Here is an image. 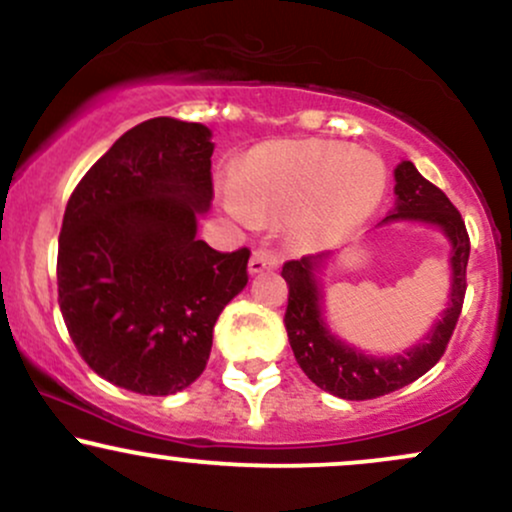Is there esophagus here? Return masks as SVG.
Here are the masks:
<instances>
[{
    "label": "esophagus",
    "instance_id": "esophagus-1",
    "mask_svg": "<svg viewBox=\"0 0 512 512\" xmlns=\"http://www.w3.org/2000/svg\"><path fill=\"white\" fill-rule=\"evenodd\" d=\"M276 264H279V260H276L272 252H267V250H255V252H252L250 262H248V272H250L252 276H255V274L267 272V269H274Z\"/></svg>",
    "mask_w": 512,
    "mask_h": 512
}]
</instances>
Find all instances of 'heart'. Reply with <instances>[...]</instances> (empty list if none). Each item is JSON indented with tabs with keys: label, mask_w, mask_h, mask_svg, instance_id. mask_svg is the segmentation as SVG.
I'll list each match as a JSON object with an SVG mask.
<instances>
[{
	"label": "heart",
	"mask_w": 512,
	"mask_h": 512,
	"mask_svg": "<svg viewBox=\"0 0 512 512\" xmlns=\"http://www.w3.org/2000/svg\"><path fill=\"white\" fill-rule=\"evenodd\" d=\"M385 187L387 170L375 154L320 139H276L240 161L221 202L248 228L286 216L293 243L327 250L366 226Z\"/></svg>",
	"instance_id": "1"
}]
</instances>
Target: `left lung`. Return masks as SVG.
I'll return each mask as SVG.
<instances>
[{"mask_svg": "<svg viewBox=\"0 0 512 512\" xmlns=\"http://www.w3.org/2000/svg\"><path fill=\"white\" fill-rule=\"evenodd\" d=\"M392 223L433 226L450 243V291L445 310L431 330L402 354H366L327 325L322 276L332 260L330 252L291 260L281 269V276L289 284L284 322L298 366L320 390L351 402L395 392L436 366L455 330L467 291L469 236L460 211L411 161H402L395 168V209L378 223V228Z\"/></svg>", "mask_w": 512, "mask_h": 512, "instance_id": "left-lung-1", "label": "left lung"}]
</instances>
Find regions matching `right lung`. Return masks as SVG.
<instances>
[{
    "label": "right lung",
    "instance_id": "right-lung-1",
    "mask_svg": "<svg viewBox=\"0 0 512 512\" xmlns=\"http://www.w3.org/2000/svg\"><path fill=\"white\" fill-rule=\"evenodd\" d=\"M211 154L209 127L154 117L93 163L64 209V325L88 366L139 395L195 383L221 310L248 284V248L197 240L214 197Z\"/></svg>",
    "mask_w": 512,
    "mask_h": 512
}]
</instances>
